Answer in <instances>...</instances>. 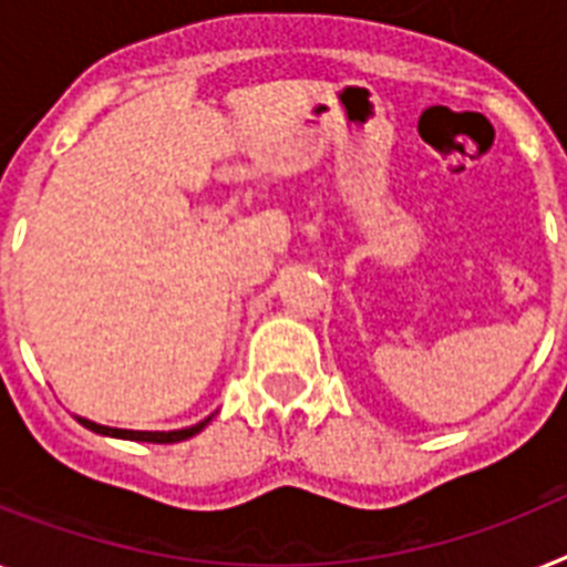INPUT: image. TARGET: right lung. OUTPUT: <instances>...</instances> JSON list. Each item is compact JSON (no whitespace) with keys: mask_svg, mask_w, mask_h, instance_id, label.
Wrapping results in <instances>:
<instances>
[{"mask_svg":"<svg viewBox=\"0 0 567 567\" xmlns=\"http://www.w3.org/2000/svg\"><path fill=\"white\" fill-rule=\"evenodd\" d=\"M213 417V415H210ZM210 417H204L202 423H195V426H187V430H173V432H137V430H114V426H103V423L85 421V417H78L83 423L85 430L97 432V435H109V437H126V441H146V444H175V441H187V437L198 435V432L210 423Z\"/></svg>","mask_w":567,"mask_h":567,"instance_id":"obj_1","label":"right lung"}]
</instances>
